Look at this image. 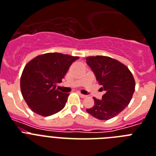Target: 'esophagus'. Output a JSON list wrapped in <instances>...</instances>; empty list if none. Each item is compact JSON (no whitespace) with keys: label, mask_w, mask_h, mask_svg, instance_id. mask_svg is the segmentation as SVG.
Instances as JSON below:
<instances>
[{"label":"esophagus","mask_w":156,"mask_h":156,"mask_svg":"<svg viewBox=\"0 0 156 156\" xmlns=\"http://www.w3.org/2000/svg\"><path fill=\"white\" fill-rule=\"evenodd\" d=\"M78 94H79V95H80V97L81 98H86V97H87V95H85V94H82V93H80V92H78Z\"/></svg>","instance_id":"esophagus-1"}]
</instances>
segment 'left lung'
<instances>
[{"label":"left lung","mask_w":156,"mask_h":156,"mask_svg":"<svg viewBox=\"0 0 156 156\" xmlns=\"http://www.w3.org/2000/svg\"><path fill=\"white\" fill-rule=\"evenodd\" d=\"M86 60L102 87V90L106 91L101 100L93 98L94 105L87 111L98 119H111L131 102L135 92V78L127 66L110 57L90 56Z\"/></svg>","instance_id":"obj_1"}]
</instances>
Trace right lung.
I'll use <instances>...</instances> for the list:
<instances>
[{
    "mask_svg": "<svg viewBox=\"0 0 156 156\" xmlns=\"http://www.w3.org/2000/svg\"><path fill=\"white\" fill-rule=\"evenodd\" d=\"M78 57L47 53L35 57L25 65L21 77L22 96L30 108L44 117L62 111L69 94L61 92L57 83Z\"/></svg>",
    "mask_w": 156,
    "mask_h": 156,
    "instance_id": "obj_1",
    "label": "right lung"
}]
</instances>
